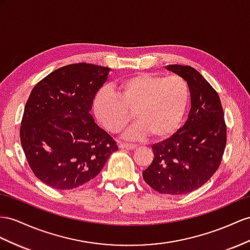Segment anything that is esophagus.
Returning a JSON list of instances; mask_svg holds the SVG:
<instances>
[{
	"label": "esophagus",
	"mask_w": 250,
	"mask_h": 250,
	"mask_svg": "<svg viewBox=\"0 0 250 250\" xmlns=\"http://www.w3.org/2000/svg\"><path fill=\"white\" fill-rule=\"evenodd\" d=\"M136 145L134 144H129V143H120L119 144V148L120 149H125V150H133L136 148Z\"/></svg>",
	"instance_id": "esophagus-1"
}]
</instances>
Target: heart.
Masks as SVG:
<instances>
[{
	"label": "heart",
	"mask_w": 250,
	"mask_h": 250,
	"mask_svg": "<svg viewBox=\"0 0 250 250\" xmlns=\"http://www.w3.org/2000/svg\"><path fill=\"white\" fill-rule=\"evenodd\" d=\"M188 101L189 85L183 77L138 73L117 82L115 93L101 89L94 99V113L99 124L111 133L123 130L134 113L138 123L129 132V137L149 134L159 140L178 129Z\"/></svg>",
	"instance_id": "1"
}]
</instances>
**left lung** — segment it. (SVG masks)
Here are the masks:
<instances>
[{
	"label": "left lung",
	"mask_w": 250,
	"mask_h": 250,
	"mask_svg": "<svg viewBox=\"0 0 250 250\" xmlns=\"http://www.w3.org/2000/svg\"><path fill=\"white\" fill-rule=\"evenodd\" d=\"M167 68L188 82L191 108L180 130L152 146L154 158L143 176L159 193L182 195L202 187L219 169L227 126L219 95L195 68L181 64Z\"/></svg>",
	"instance_id": "obj_1"
}]
</instances>
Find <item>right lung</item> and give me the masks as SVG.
<instances>
[{"instance_id":"add662e5","label":"right lung","mask_w":250,"mask_h":250,"mask_svg":"<svg viewBox=\"0 0 250 250\" xmlns=\"http://www.w3.org/2000/svg\"><path fill=\"white\" fill-rule=\"evenodd\" d=\"M108 72V67L91 63L68 64L31 91L20 139L30 169L47 186L58 190L82 186L97 176L118 150L89 113Z\"/></svg>"}]
</instances>
